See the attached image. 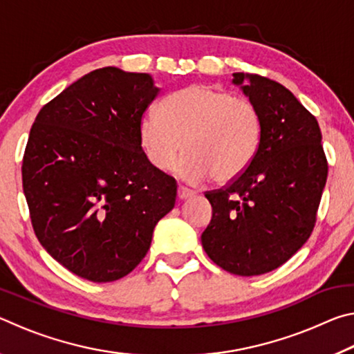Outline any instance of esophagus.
<instances>
[{"label": "esophagus", "mask_w": 354, "mask_h": 354, "mask_svg": "<svg viewBox=\"0 0 354 354\" xmlns=\"http://www.w3.org/2000/svg\"><path fill=\"white\" fill-rule=\"evenodd\" d=\"M194 195H195L194 192L183 187V185H179V187H178V198L179 200H187V198H190V196H194Z\"/></svg>", "instance_id": "34e87169"}]
</instances>
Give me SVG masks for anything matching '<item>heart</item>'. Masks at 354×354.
Instances as JSON below:
<instances>
[{"instance_id":"obj_1","label":"heart","mask_w":354,"mask_h":354,"mask_svg":"<svg viewBox=\"0 0 354 354\" xmlns=\"http://www.w3.org/2000/svg\"><path fill=\"white\" fill-rule=\"evenodd\" d=\"M262 136V118L253 101L206 84L170 93L160 113L149 111L139 122V142L147 160L169 170L178 154L179 178L198 184L237 179L253 162Z\"/></svg>"}]
</instances>
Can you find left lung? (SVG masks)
Wrapping results in <instances>:
<instances>
[{
	"label": "left lung",
	"mask_w": 354,
	"mask_h": 354,
	"mask_svg": "<svg viewBox=\"0 0 354 354\" xmlns=\"http://www.w3.org/2000/svg\"><path fill=\"white\" fill-rule=\"evenodd\" d=\"M256 104L262 136L253 162L227 187L207 192L206 254L239 277L272 272L297 253L315 225L328 164L315 117L279 82L232 73Z\"/></svg>",
	"instance_id": "1"
}]
</instances>
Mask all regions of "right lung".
I'll list each match as a JSON object with an SVG mask.
<instances>
[{"label":"right lung","instance_id":"right-lung-1","mask_svg":"<svg viewBox=\"0 0 354 354\" xmlns=\"http://www.w3.org/2000/svg\"><path fill=\"white\" fill-rule=\"evenodd\" d=\"M148 73L93 70L41 107L23 158L35 236L51 257L93 283L139 266L176 181L153 169L139 122L158 97Z\"/></svg>","mask_w":354,"mask_h":354}]
</instances>
